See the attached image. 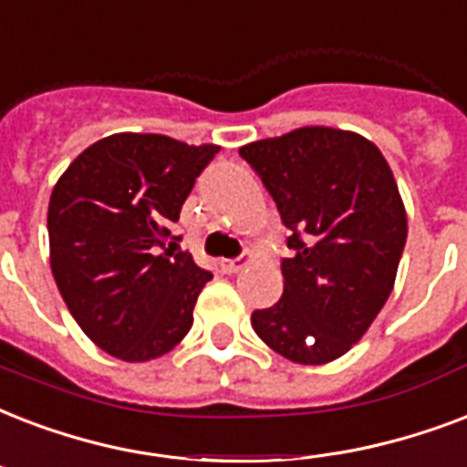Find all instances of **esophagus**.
<instances>
[{"mask_svg":"<svg viewBox=\"0 0 467 467\" xmlns=\"http://www.w3.org/2000/svg\"><path fill=\"white\" fill-rule=\"evenodd\" d=\"M251 260H253V253L245 251V253H241L238 258H223L219 265H222L223 273H238V270H244V267L248 265Z\"/></svg>","mask_w":467,"mask_h":467,"instance_id":"obj_1","label":"esophagus"}]
</instances>
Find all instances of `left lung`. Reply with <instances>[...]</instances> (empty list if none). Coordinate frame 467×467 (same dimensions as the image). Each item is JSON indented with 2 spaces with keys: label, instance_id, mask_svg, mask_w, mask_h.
Returning a JSON list of instances; mask_svg holds the SVG:
<instances>
[{
  "label": "left lung",
  "instance_id": "obj_1",
  "mask_svg": "<svg viewBox=\"0 0 467 467\" xmlns=\"http://www.w3.org/2000/svg\"><path fill=\"white\" fill-rule=\"evenodd\" d=\"M292 236L280 302L255 309L253 328L292 363L341 358L380 314L407 244L395 175L375 143L305 126L241 150Z\"/></svg>",
  "mask_w": 467,
  "mask_h": 467
}]
</instances>
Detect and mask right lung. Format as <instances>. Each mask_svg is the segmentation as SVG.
Wrapping results in <instances>:
<instances>
[{"mask_svg":"<svg viewBox=\"0 0 467 467\" xmlns=\"http://www.w3.org/2000/svg\"><path fill=\"white\" fill-rule=\"evenodd\" d=\"M219 146L114 133L70 162L48 204L50 267L65 305L109 356L143 363L192 328L212 273L175 251L194 180Z\"/></svg>","mask_w":467,"mask_h":467,"instance_id":"1","label":"right lung"}]
</instances>
